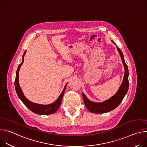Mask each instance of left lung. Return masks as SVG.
Listing matches in <instances>:
<instances>
[{
	"label": "left lung",
	"mask_w": 147,
	"mask_h": 147,
	"mask_svg": "<svg viewBox=\"0 0 147 147\" xmlns=\"http://www.w3.org/2000/svg\"><path fill=\"white\" fill-rule=\"evenodd\" d=\"M113 42L116 45L113 40ZM117 47V46H116ZM117 49L120 55L124 67V75L121 84L117 92L109 99L102 102H94L90 100L85 94L82 93V98L86 108L94 113H104L109 112L116 108L122 101L124 96L126 95L129 89V70L125 64L123 55L121 50L117 47Z\"/></svg>",
	"instance_id": "1"
}]
</instances>
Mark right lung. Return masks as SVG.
<instances>
[{
	"label": "right lung",
	"mask_w": 147,
	"mask_h": 147,
	"mask_svg": "<svg viewBox=\"0 0 147 147\" xmlns=\"http://www.w3.org/2000/svg\"><path fill=\"white\" fill-rule=\"evenodd\" d=\"M26 53V51L24 53L23 55V61L21 63L18 65L17 70L16 71V76L14 82V85H15V88L17 92V94L18 96V98L21 99L23 102V103L32 112L38 114V115H51L55 113L60 107V105L61 104L63 96L66 86L67 83L66 84L62 92L59 96V98L57 99L56 101H55L53 103L49 105H40V104H37L33 103L31 101H30L23 94L22 89H21L20 85H19V82H18V73L20 69L22 66V64L23 63L24 61V55Z\"/></svg>",
	"instance_id": "1"
}]
</instances>
